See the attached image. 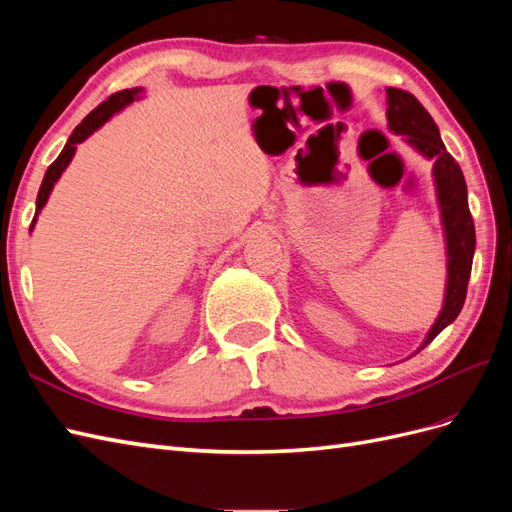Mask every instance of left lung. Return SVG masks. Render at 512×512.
<instances>
[{
    "label": "left lung",
    "instance_id": "1",
    "mask_svg": "<svg viewBox=\"0 0 512 512\" xmlns=\"http://www.w3.org/2000/svg\"><path fill=\"white\" fill-rule=\"evenodd\" d=\"M386 104H389V108H386V119H389L391 132L404 134L406 141L418 153H423L427 160H433V181H436V194L446 241L448 277L444 305L440 316L429 329L425 342L418 348L423 350L436 339L440 331H444L459 316L463 301H466L476 247V232L468 207L466 179H463V173L455 158L446 151L436 121L431 119L425 106L410 91L386 87Z\"/></svg>",
    "mask_w": 512,
    "mask_h": 512
}]
</instances>
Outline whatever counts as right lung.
<instances>
[{
	"label": "right lung",
	"instance_id": "add662e5",
	"mask_svg": "<svg viewBox=\"0 0 512 512\" xmlns=\"http://www.w3.org/2000/svg\"><path fill=\"white\" fill-rule=\"evenodd\" d=\"M143 89H138V87H134V89H123V91H117V94H113L111 98L108 100H104L100 106H96L94 111H91L79 126L74 128V132L70 134V138H68V143H66V147L61 149V153L57 156V160L46 168V173H44V179H42V185H40V192H38V198H36V215H34V222H32V226H29V232L34 230V224H36V218H38V213L42 211V207L46 205V200H49V196H51V192H53V185L57 183V179L61 177V173H64V170L68 168V164H70V160L74 158V151H76V145L79 143H83L87 136H91L94 134L98 128H102L104 123L111 119L115 113H119L123 106H128L130 102H134L136 98H138V94H141Z\"/></svg>",
	"mask_w": 512,
	"mask_h": 512
}]
</instances>
